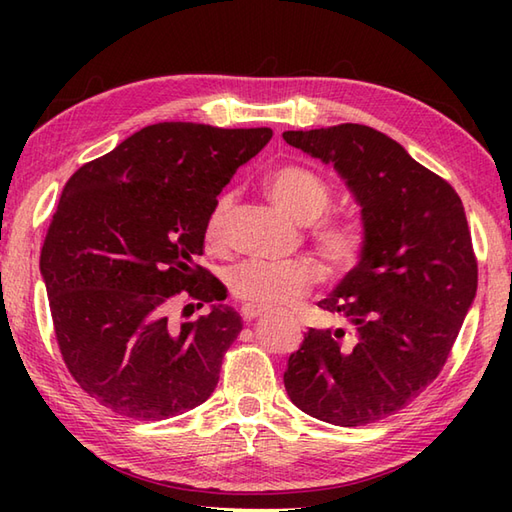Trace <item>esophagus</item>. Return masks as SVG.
Wrapping results in <instances>:
<instances>
[{"label": "esophagus", "mask_w": 512, "mask_h": 512, "mask_svg": "<svg viewBox=\"0 0 512 512\" xmlns=\"http://www.w3.org/2000/svg\"><path fill=\"white\" fill-rule=\"evenodd\" d=\"M264 314H266L264 308H253V306H244V308H242V319H244L246 323L255 321V319H259V317H264Z\"/></svg>", "instance_id": "esophagus-1"}]
</instances>
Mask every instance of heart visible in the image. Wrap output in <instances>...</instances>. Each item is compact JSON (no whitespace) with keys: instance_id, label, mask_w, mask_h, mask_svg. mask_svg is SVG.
I'll use <instances>...</instances> for the list:
<instances>
[{"instance_id":"heart-1","label":"heart","mask_w":512,"mask_h":512,"mask_svg":"<svg viewBox=\"0 0 512 512\" xmlns=\"http://www.w3.org/2000/svg\"><path fill=\"white\" fill-rule=\"evenodd\" d=\"M266 195L277 209L299 224L310 225V242L332 275H347L361 262L367 246V231L356 217H321L332 204V191L319 173L301 165H281L264 180ZM233 195L222 193L204 217L202 237L209 250L226 244L228 215ZM321 281V268L310 259L288 264L248 262L228 275V290L253 308H284L297 303Z\"/></svg>"}]
</instances>
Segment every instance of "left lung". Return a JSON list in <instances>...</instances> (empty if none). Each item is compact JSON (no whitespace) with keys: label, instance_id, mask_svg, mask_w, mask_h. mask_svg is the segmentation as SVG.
<instances>
[{"label":"left lung","instance_id":"8db88e82","mask_svg":"<svg viewBox=\"0 0 512 512\" xmlns=\"http://www.w3.org/2000/svg\"><path fill=\"white\" fill-rule=\"evenodd\" d=\"M332 162L361 204L367 246L319 308L345 323L310 328L284 385L308 416L363 427L407 407L442 372L477 290L460 195L376 129L343 123L284 132Z\"/></svg>","mask_w":512,"mask_h":512}]
</instances>
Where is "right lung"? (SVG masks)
Wrapping results in <instances>:
<instances>
[{
	"mask_svg": "<svg viewBox=\"0 0 512 512\" xmlns=\"http://www.w3.org/2000/svg\"><path fill=\"white\" fill-rule=\"evenodd\" d=\"M270 138L268 127L158 123L65 182L39 259L54 336L72 378L118 416L165 420L213 394L242 317L198 264L204 217ZM176 296L212 312L171 324Z\"/></svg>",
	"mask_w": 512,
	"mask_h": 512,
	"instance_id": "obj_1",
	"label": "right lung"
}]
</instances>
